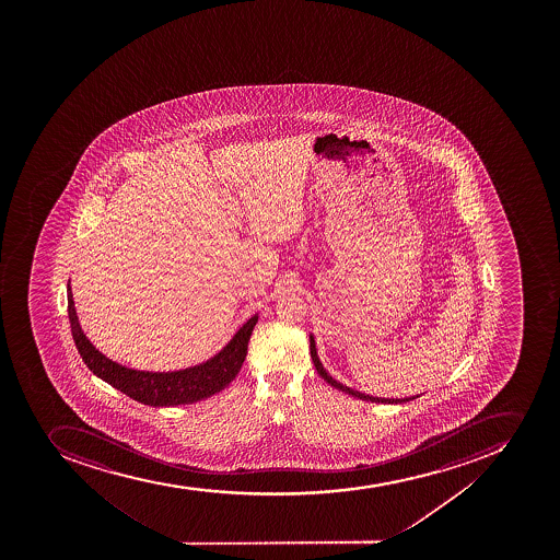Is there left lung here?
Listing matches in <instances>:
<instances>
[{"mask_svg":"<svg viewBox=\"0 0 560 560\" xmlns=\"http://www.w3.org/2000/svg\"><path fill=\"white\" fill-rule=\"evenodd\" d=\"M310 352H312L313 365L317 369L318 374H320L324 380H326L329 385L335 386L338 390L346 392L349 396L358 397V399H362V401H371V402H383V405H399V402L411 401V399H416L419 396L411 397H401V399H386V397H374L369 396V394H363V392L354 390V388H349V386L343 385V383L337 382L335 377L329 374V372L324 369L322 365L320 358L317 354V343H315V337H313L312 332H310Z\"/></svg>","mask_w":560,"mask_h":560,"instance_id":"1","label":"left lung"}]
</instances>
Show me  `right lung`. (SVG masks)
<instances>
[{"instance_id":"right-lung-1","label":"right lung","mask_w":560,"mask_h":560,"mask_svg":"<svg viewBox=\"0 0 560 560\" xmlns=\"http://www.w3.org/2000/svg\"><path fill=\"white\" fill-rule=\"evenodd\" d=\"M68 315H70L71 332L80 357L94 376L124 392L125 396L149 406L191 405L222 392L234 377L238 376L245 357L248 340L253 335L258 315L248 318L234 337L229 340L214 357L198 365L186 366L178 371L152 372L138 371L132 366L121 365L105 357L91 343L82 331L73 293L68 281Z\"/></svg>"}]
</instances>
